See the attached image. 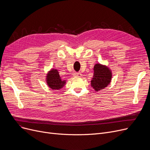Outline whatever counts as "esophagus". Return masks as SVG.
<instances>
[{"mask_svg": "<svg viewBox=\"0 0 150 150\" xmlns=\"http://www.w3.org/2000/svg\"><path fill=\"white\" fill-rule=\"evenodd\" d=\"M74 76H81V74L80 72H75V73H74Z\"/></svg>", "mask_w": 150, "mask_h": 150, "instance_id": "34e87169", "label": "esophagus"}]
</instances>
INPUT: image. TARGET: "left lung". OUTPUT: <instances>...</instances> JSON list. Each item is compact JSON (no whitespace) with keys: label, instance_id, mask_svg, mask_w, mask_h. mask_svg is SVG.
<instances>
[{"label":"left lung","instance_id":"obj_1","mask_svg":"<svg viewBox=\"0 0 150 150\" xmlns=\"http://www.w3.org/2000/svg\"><path fill=\"white\" fill-rule=\"evenodd\" d=\"M94 74L91 80V86L96 91L107 87L111 80L112 74L106 66L100 64L94 66Z\"/></svg>","mask_w":150,"mask_h":150}]
</instances>
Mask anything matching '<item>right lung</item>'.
<instances>
[{
  "instance_id": "add662e5",
  "label": "right lung",
  "mask_w": 150,
  "mask_h": 150,
  "mask_svg": "<svg viewBox=\"0 0 150 150\" xmlns=\"http://www.w3.org/2000/svg\"><path fill=\"white\" fill-rule=\"evenodd\" d=\"M47 83L53 90H59L64 86L65 80H62L57 70L52 69L47 76Z\"/></svg>"
}]
</instances>
